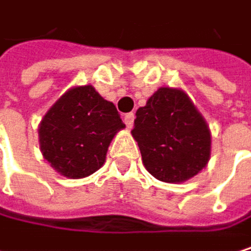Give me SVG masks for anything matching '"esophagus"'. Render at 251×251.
<instances>
[{
  "instance_id": "1",
  "label": "esophagus",
  "mask_w": 251,
  "mask_h": 251,
  "mask_svg": "<svg viewBox=\"0 0 251 251\" xmlns=\"http://www.w3.org/2000/svg\"><path fill=\"white\" fill-rule=\"evenodd\" d=\"M134 119H135V114L134 113H126L123 117L125 120V125H126L128 128H132V125H134Z\"/></svg>"
}]
</instances>
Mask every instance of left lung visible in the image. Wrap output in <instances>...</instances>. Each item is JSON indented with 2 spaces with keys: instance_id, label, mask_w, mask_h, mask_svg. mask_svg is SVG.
I'll return each instance as SVG.
<instances>
[{
  "instance_id": "8db88e82",
  "label": "left lung",
  "mask_w": 251,
  "mask_h": 251,
  "mask_svg": "<svg viewBox=\"0 0 251 251\" xmlns=\"http://www.w3.org/2000/svg\"><path fill=\"white\" fill-rule=\"evenodd\" d=\"M131 134L146 169L162 182L182 184L210 160L209 125L181 88H159L137 110Z\"/></svg>"
}]
</instances>
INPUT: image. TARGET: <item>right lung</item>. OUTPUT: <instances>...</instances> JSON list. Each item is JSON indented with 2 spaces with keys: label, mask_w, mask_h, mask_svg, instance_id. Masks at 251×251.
I'll return each instance as SVG.
<instances>
[{
  "label": "right lung",
  "mask_w": 251,
  "mask_h": 251,
  "mask_svg": "<svg viewBox=\"0 0 251 251\" xmlns=\"http://www.w3.org/2000/svg\"><path fill=\"white\" fill-rule=\"evenodd\" d=\"M123 128L114 104L92 85L72 86L44 114L39 149L60 175L80 179L104 165L111 140Z\"/></svg>",
  "instance_id": "add662e5"
}]
</instances>
